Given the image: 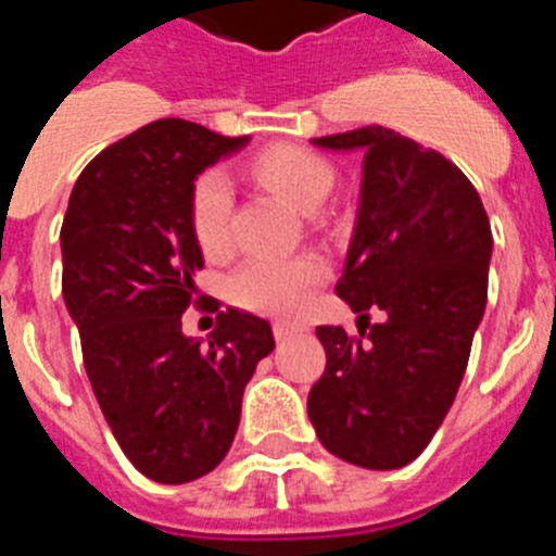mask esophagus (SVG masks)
Segmentation results:
<instances>
[{
	"instance_id": "34e87169",
	"label": "esophagus",
	"mask_w": 556,
	"mask_h": 556,
	"mask_svg": "<svg viewBox=\"0 0 556 556\" xmlns=\"http://www.w3.org/2000/svg\"><path fill=\"white\" fill-rule=\"evenodd\" d=\"M273 333H275V339H278V342H287V339L303 333V328L301 326H289V323H275Z\"/></svg>"
}]
</instances>
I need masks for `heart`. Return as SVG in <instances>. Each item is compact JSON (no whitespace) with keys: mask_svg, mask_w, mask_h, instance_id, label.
I'll return each instance as SVG.
<instances>
[{"mask_svg":"<svg viewBox=\"0 0 556 556\" xmlns=\"http://www.w3.org/2000/svg\"><path fill=\"white\" fill-rule=\"evenodd\" d=\"M248 175L258 186L287 200L298 211L320 208L333 189V166L323 155L298 144H273L248 161ZM233 194L219 172H203L189 194V225L198 248L208 258H223L233 244ZM326 278V262L314 253L250 258L230 275L233 303L278 320H298L312 292Z\"/></svg>","mask_w":556,"mask_h":556,"instance_id":"b5f03b06","label":"heart"}]
</instances>
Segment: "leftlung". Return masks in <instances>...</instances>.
I'll use <instances>...</instances> for the list:
<instances>
[{"mask_svg": "<svg viewBox=\"0 0 556 556\" xmlns=\"http://www.w3.org/2000/svg\"><path fill=\"white\" fill-rule=\"evenodd\" d=\"M362 150V208L337 294L358 333L317 326L326 370L308 417L339 459L395 470L424 454L454 404L488 306V211L465 172L381 125L314 139ZM386 314L369 326V312ZM371 331L367 332L366 328Z\"/></svg>", "mask_w": 556, "mask_h": 556, "instance_id": "1", "label": "left lung"}]
</instances>
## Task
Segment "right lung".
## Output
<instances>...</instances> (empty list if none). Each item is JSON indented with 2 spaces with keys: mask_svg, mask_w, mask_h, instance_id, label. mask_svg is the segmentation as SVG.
I'll return each mask as SVG.
<instances>
[{
  "mask_svg": "<svg viewBox=\"0 0 556 556\" xmlns=\"http://www.w3.org/2000/svg\"><path fill=\"white\" fill-rule=\"evenodd\" d=\"M244 141L186 119L150 122L80 172L63 217V301L88 381L127 459L161 484L225 459L244 387L275 348L269 323L239 308L217 314L208 345L180 323L203 301L191 186Z\"/></svg>",
  "mask_w": 556,
  "mask_h": 556,
  "instance_id": "obj_1",
  "label": "right lung"
}]
</instances>
